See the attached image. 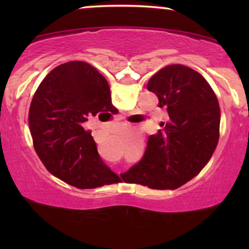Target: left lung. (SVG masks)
Returning a JSON list of instances; mask_svg holds the SVG:
<instances>
[{
  "mask_svg": "<svg viewBox=\"0 0 249 249\" xmlns=\"http://www.w3.org/2000/svg\"><path fill=\"white\" fill-rule=\"evenodd\" d=\"M147 89L166 108L169 119L148 137L137 164L124 173L125 182L154 189H175L194 178L209 162L220 137V107L202 74L182 64L155 73Z\"/></svg>",
  "mask_w": 249,
  "mask_h": 249,
  "instance_id": "1",
  "label": "left lung"
}]
</instances>
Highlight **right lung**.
Wrapping results in <instances>:
<instances>
[{"label":"right lung","instance_id":"right-lung-1","mask_svg":"<svg viewBox=\"0 0 249 249\" xmlns=\"http://www.w3.org/2000/svg\"><path fill=\"white\" fill-rule=\"evenodd\" d=\"M114 111L107 79L90 64L71 61L54 68L29 108L34 147L45 168L80 189L118 182L119 176L103 162L90 131L84 129L91 115Z\"/></svg>","mask_w":249,"mask_h":249}]
</instances>
